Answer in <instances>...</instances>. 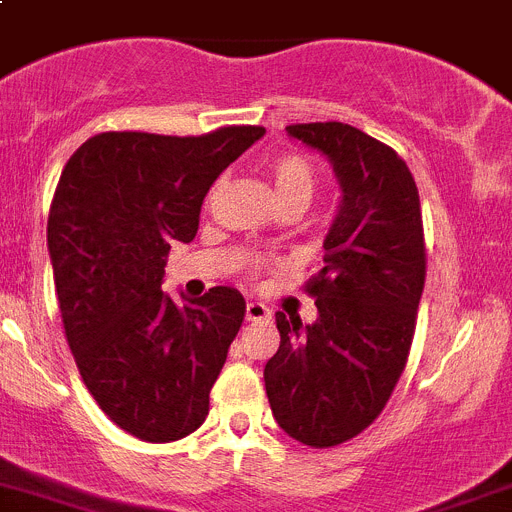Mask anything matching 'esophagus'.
Segmentation results:
<instances>
[{"label": "esophagus", "instance_id": "1", "mask_svg": "<svg viewBox=\"0 0 512 512\" xmlns=\"http://www.w3.org/2000/svg\"><path fill=\"white\" fill-rule=\"evenodd\" d=\"M269 317H271V312L266 304H261V302L246 304V320L248 322H264V320H269Z\"/></svg>", "mask_w": 512, "mask_h": 512}]
</instances>
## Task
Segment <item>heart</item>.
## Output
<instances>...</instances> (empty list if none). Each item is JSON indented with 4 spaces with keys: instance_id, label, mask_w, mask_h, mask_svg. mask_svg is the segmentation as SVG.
Wrapping results in <instances>:
<instances>
[{
    "instance_id": "b5f03b06",
    "label": "heart",
    "mask_w": 512,
    "mask_h": 512,
    "mask_svg": "<svg viewBox=\"0 0 512 512\" xmlns=\"http://www.w3.org/2000/svg\"><path fill=\"white\" fill-rule=\"evenodd\" d=\"M266 172L271 177L276 203L281 205V210L302 213L312 203L314 192H317V170L304 154H276L266 164Z\"/></svg>"
}]
</instances>
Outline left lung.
<instances>
[{
  "instance_id": "8db88e82",
  "label": "left lung",
  "mask_w": 512,
  "mask_h": 512,
  "mask_svg": "<svg viewBox=\"0 0 512 512\" xmlns=\"http://www.w3.org/2000/svg\"><path fill=\"white\" fill-rule=\"evenodd\" d=\"M335 167L342 205L325 238V266L304 284L317 322L276 312L279 350L264 381L281 429L314 449L368 429L401 378L426 279L419 190L396 149L340 121L292 124Z\"/></svg>"
}]
</instances>
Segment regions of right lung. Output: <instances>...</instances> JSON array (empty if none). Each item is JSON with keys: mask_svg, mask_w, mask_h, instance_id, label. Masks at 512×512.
<instances>
[{"mask_svg": "<svg viewBox=\"0 0 512 512\" xmlns=\"http://www.w3.org/2000/svg\"><path fill=\"white\" fill-rule=\"evenodd\" d=\"M264 131H103L75 149L55 187L48 248L65 340L103 414L142 442H177L208 416L246 302L213 287L177 307L162 294L164 266L172 243L198 233L220 172Z\"/></svg>", "mask_w": 512, "mask_h": 512, "instance_id": "add662e5", "label": "right lung"}]
</instances>
